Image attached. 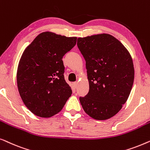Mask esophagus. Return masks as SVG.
I'll list each match as a JSON object with an SVG mask.
<instances>
[{
    "instance_id": "1",
    "label": "esophagus",
    "mask_w": 150,
    "mask_h": 150,
    "mask_svg": "<svg viewBox=\"0 0 150 150\" xmlns=\"http://www.w3.org/2000/svg\"><path fill=\"white\" fill-rule=\"evenodd\" d=\"M74 85L75 87H77V86H78V82H74Z\"/></svg>"
}]
</instances>
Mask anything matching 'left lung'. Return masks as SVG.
<instances>
[{
	"instance_id": "8db88e82",
	"label": "left lung",
	"mask_w": 150,
	"mask_h": 150,
	"mask_svg": "<svg viewBox=\"0 0 150 150\" xmlns=\"http://www.w3.org/2000/svg\"><path fill=\"white\" fill-rule=\"evenodd\" d=\"M78 48L86 61L89 91L80 97L87 115L105 120L116 115L132 89L134 69L130 53L109 34L78 38Z\"/></svg>"
}]
</instances>
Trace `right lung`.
<instances>
[{"label": "right lung", "mask_w": 150, "mask_h": 150, "mask_svg": "<svg viewBox=\"0 0 150 150\" xmlns=\"http://www.w3.org/2000/svg\"><path fill=\"white\" fill-rule=\"evenodd\" d=\"M76 40V37L44 32L24 50L18 67V88L24 104L35 115H54L71 96L62 59Z\"/></svg>", "instance_id": "1"}]
</instances>
